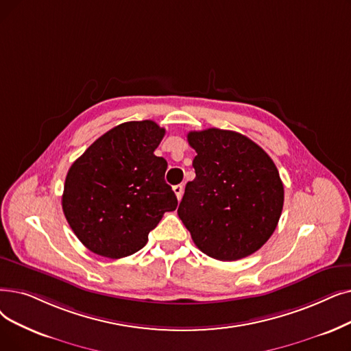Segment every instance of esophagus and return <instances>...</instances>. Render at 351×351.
<instances>
[{
  "label": "esophagus",
  "mask_w": 351,
  "mask_h": 351,
  "mask_svg": "<svg viewBox=\"0 0 351 351\" xmlns=\"http://www.w3.org/2000/svg\"><path fill=\"white\" fill-rule=\"evenodd\" d=\"M173 192H175V195H176V197H178V201H180L182 195H184V186H182V185L173 186Z\"/></svg>",
  "instance_id": "34e87169"
}]
</instances>
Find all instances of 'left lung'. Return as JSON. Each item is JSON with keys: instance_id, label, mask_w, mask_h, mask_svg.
I'll list each match as a JSON object with an SVG mask.
<instances>
[{"instance_id": "8db88e82", "label": "left lung", "mask_w": 351, "mask_h": 351, "mask_svg": "<svg viewBox=\"0 0 351 351\" xmlns=\"http://www.w3.org/2000/svg\"><path fill=\"white\" fill-rule=\"evenodd\" d=\"M195 179L188 182L178 215L195 245L219 261L260 250L276 231L284 186L276 163L247 136L210 128L189 132Z\"/></svg>"}]
</instances>
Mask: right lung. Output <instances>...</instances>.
Returning a JSON list of instances; mask_svg holds the SVG:
<instances>
[{"label": "right lung", "instance_id": "add662e5", "mask_svg": "<svg viewBox=\"0 0 351 351\" xmlns=\"http://www.w3.org/2000/svg\"><path fill=\"white\" fill-rule=\"evenodd\" d=\"M165 129L152 120L126 121L87 147L67 172L66 219L83 245L106 258L142 250L176 195L165 182L167 162L154 152Z\"/></svg>", "mask_w": 351, "mask_h": 351}]
</instances>
